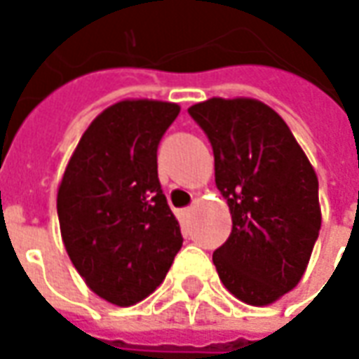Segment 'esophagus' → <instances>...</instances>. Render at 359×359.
Here are the masks:
<instances>
[{"mask_svg":"<svg viewBox=\"0 0 359 359\" xmlns=\"http://www.w3.org/2000/svg\"><path fill=\"white\" fill-rule=\"evenodd\" d=\"M190 214H192V208H187V210H182V212H180V215H182V219H184V222L190 219Z\"/></svg>","mask_w":359,"mask_h":359,"instance_id":"obj_1","label":"esophagus"}]
</instances>
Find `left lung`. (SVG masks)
<instances>
[{"label":"left lung","instance_id":"obj_1","mask_svg":"<svg viewBox=\"0 0 359 359\" xmlns=\"http://www.w3.org/2000/svg\"><path fill=\"white\" fill-rule=\"evenodd\" d=\"M188 112L212 144L215 187L231 212L215 270L237 299L270 305L299 284L319 237L315 169L282 116L257 99L214 97Z\"/></svg>","mask_w":359,"mask_h":359}]
</instances>
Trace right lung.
Instances as JSON below:
<instances>
[{
  "mask_svg": "<svg viewBox=\"0 0 359 359\" xmlns=\"http://www.w3.org/2000/svg\"><path fill=\"white\" fill-rule=\"evenodd\" d=\"M175 102L126 99L93 120L57 187L62 241L104 302L130 307L165 280L182 235L157 177V145Z\"/></svg>",
  "mask_w": 359,
  "mask_h": 359,
  "instance_id": "1",
  "label": "right lung"
}]
</instances>
